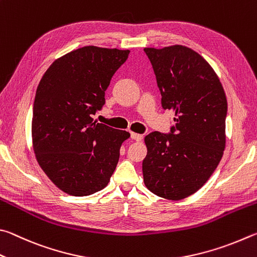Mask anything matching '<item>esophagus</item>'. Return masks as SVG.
Wrapping results in <instances>:
<instances>
[{"instance_id": "34e87169", "label": "esophagus", "mask_w": 257, "mask_h": 257, "mask_svg": "<svg viewBox=\"0 0 257 257\" xmlns=\"http://www.w3.org/2000/svg\"><path fill=\"white\" fill-rule=\"evenodd\" d=\"M131 138L133 139V140H136L138 142H141L143 140V136L142 134H138V133H131Z\"/></svg>"}]
</instances>
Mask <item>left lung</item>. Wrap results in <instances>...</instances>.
<instances>
[{"instance_id": "obj_1", "label": "left lung", "mask_w": 257, "mask_h": 257, "mask_svg": "<svg viewBox=\"0 0 257 257\" xmlns=\"http://www.w3.org/2000/svg\"><path fill=\"white\" fill-rule=\"evenodd\" d=\"M164 109L175 112L169 134L145 138L142 163L148 190L167 200L194 194L213 174L226 147L227 98L211 65L182 45L145 48Z\"/></svg>"}]
</instances>
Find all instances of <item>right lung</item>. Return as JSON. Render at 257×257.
Wrapping results in <instances>:
<instances>
[{"mask_svg":"<svg viewBox=\"0 0 257 257\" xmlns=\"http://www.w3.org/2000/svg\"><path fill=\"white\" fill-rule=\"evenodd\" d=\"M130 51L84 46L52 63L36 91L31 136L40 168L66 194L87 196L109 183L130 133L93 120Z\"/></svg>","mask_w":257,"mask_h":257,"instance_id":"1","label":"right lung"}]
</instances>
